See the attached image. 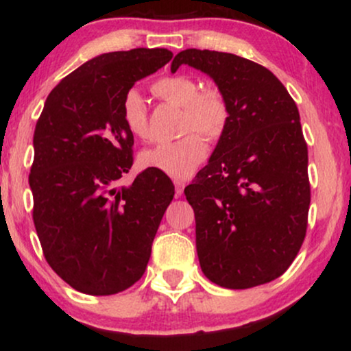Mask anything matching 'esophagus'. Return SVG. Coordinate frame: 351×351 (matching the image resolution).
<instances>
[{"instance_id": "obj_1", "label": "esophagus", "mask_w": 351, "mask_h": 351, "mask_svg": "<svg viewBox=\"0 0 351 351\" xmlns=\"http://www.w3.org/2000/svg\"><path fill=\"white\" fill-rule=\"evenodd\" d=\"M184 186H186V183H184V181H181V180H176L175 181V193H176V196L183 195Z\"/></svg>"}]
</instances>
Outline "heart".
<instances>
[{"mask_svg":"<svg viewBox=\"0 0 351 351\" xmlns=\"http://www.w3.org/2000/svg\"><path fill=\"white\" fill-rule=\"evenodd\" d=\"M158 99L181 107V132H199L204 138L217 140L229 122V104L216 87L199 88L189 75H167L153 82ZM122 117L127 130L140 140L150 136L148 110L138 90L132 88L122 100ZM206 158V145L198 134H188L176 142L160 143L140 155L143 168L158 170L176 180H184Z\"/></svg>","mask_w":351,"mask_h":351,"instance_id":"b5f03b06","label":"heart"}]
</instances>
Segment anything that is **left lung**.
<instances>
[{
	"instance_id": "left-lung-1",
	"label": "left lung",
	"mask_w": 351,
	"mask_h": 351,
	"mask_svg": "<svg viewBox=\"0 0 351 351\" xmlns=\"http://www.w3.org/2000/svg\"><path fill=\"white\" fill-rule=\"evenodd\" d=\"M181 64L215 80L229 122L206 167L184 188L201 271L226 289L282 276L300 251L310 206L308 152L295 102L271 71L236 54L186 49Z\"/></svg>"
}]
</instances>
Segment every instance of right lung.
I'll list each match as a JSON object with an SVG mask.
<instances>
[{
	"label": "right lung",
	"instance_id": "1",
	"mask_svg": "<svg viewBox=\"0 0 351 351\" xmlns=\"http://www.w3.org/2000/svg\"><path fill=\"white\" fill-rule=\"evenodd\" d=\"M171 58L162 47H136L87 60L52 88L36 123V232L52 271L82 293L112 295L143 276L175 195L171 180L156 170L117 186L134 165L122 100Z\"/></svg>",
	"mask_w": 351,
	"mask_h": 351
}]
</instances>
